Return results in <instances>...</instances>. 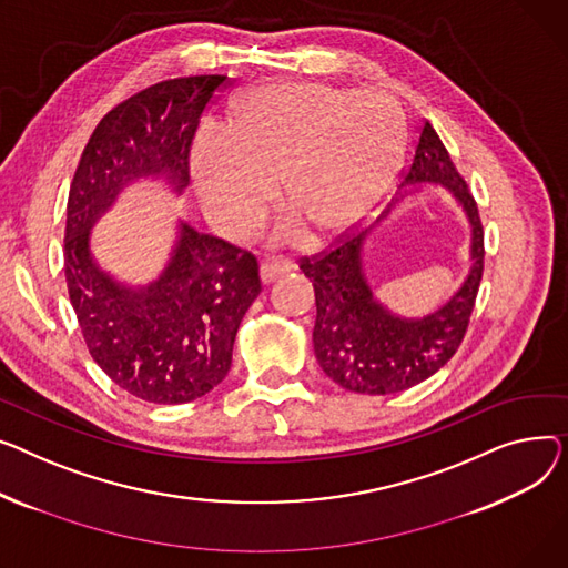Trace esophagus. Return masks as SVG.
I'll list each match as a JSON object with an SVG mask.
<instances>
[{
	"label": "esophagus",
	"instance_id": "esophagus-1",
	"mask_svg": "<svg viewBox=\"0 0 568 568\" xmlns=\"http://www.w3.org/2000/svg\"><path fill=\"white\" fill-rule=\"evenodd\" d=\"M293 271V263L291 261H284V258H268L263 265H261V280L263 284H271L275 282L277 277L286 275Z\"/></svg>",
	"mask_w": 568,
	"mask_h": 568
}]
</instances>
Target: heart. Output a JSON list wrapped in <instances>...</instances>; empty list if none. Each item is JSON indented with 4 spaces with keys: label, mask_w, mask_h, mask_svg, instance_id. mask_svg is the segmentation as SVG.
I'll return each instance as SVG.
<instances>
[{
    "label": "heart",
    "mask_w": 568,
    "mask_h": 568,
    "mask_svg": "<svg viewBox=\"0 0 568 568\" xmlns=\"http://www.w3.org/2000/svg\"><path fill=\"white\" fill-rule=\"evenodd\" d=\"M406 125L387 95L323 82H273L233 100L224 135L194 146V181L213 222L245 236L282 202L318 239L374 213L394 183Z\"/></svg>",
    "instance_id": "heart-1"
}]
</instances>
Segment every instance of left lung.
<instances>
[{
	"label": "left lung",
	"mask_w": 568,
	"mask_h": 568,
	"mask_svg": "<svg viewBox=\"0 0 568 568\" xmlns=\"http://www.w3.org/2000/svg\"><path fill=\"white\" fill-rule=\"evenodd\" d=\"M404 187L440 183L454 192L473 224V268L445 307L426 318H398L374 297L362 273L366 231L342 233L327 250L300 258L316 293L314 353L325 376L359 394L404 392L436 374L458 351L484 275V226L475 196L458 174L428 121L410 164L398 174Z\"/></svg>",
	"instance_id": "8db88e82"
}]
</instances>
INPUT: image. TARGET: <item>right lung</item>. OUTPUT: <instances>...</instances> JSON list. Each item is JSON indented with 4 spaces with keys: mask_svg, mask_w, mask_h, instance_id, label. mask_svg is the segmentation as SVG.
<instances>
[{
    "mask_svg": "<svg viewBox=\"0 0 568 568\" xmlns=\"http://www.w3.org/2000/svg\"><path fill=\"white\" fill-rule=\"evenodd\" d=\"M226 84V75L174 78L123 100L91 132L69 192L63 273L84 344L114 385L149 404H187L224 381L261 293L258 261L183 224L164 273L135 291L98 268L89 229L142 176L183 192L199 121Z\"/></svg>",
    "mask_w": 568,
    "mask_h": 568,
    "instance_id": "add662e5",
    "label": "right lung"
}]
</instances>
